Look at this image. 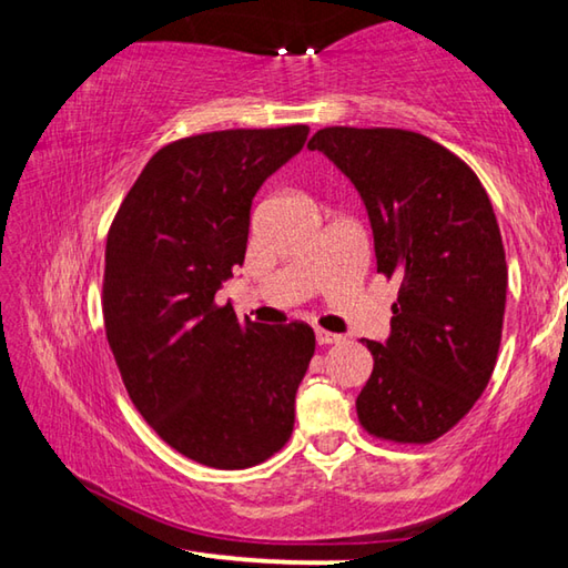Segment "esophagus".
Masks as SVG:
<instances>
[{
  "label": "esophagus",
  "instance_id": "1",
  "mask_svg": "<svg viewBox=\"0 0 568 568\" xmlns=\"http://www.w3.org/2000/svg\"><path fill=\"white\" fill-rule=\"evenodd\" d=\"M315 341H318V345H333V343H341V341H343V335H338V333H328V331L318 328V331H315Z\"/></svg>",
  "mask_w": 568,
  "mask_h": 568
}]
</instances>
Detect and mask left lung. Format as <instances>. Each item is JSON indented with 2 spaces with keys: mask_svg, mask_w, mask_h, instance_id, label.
I'll use <instances>...</instances> for the list:
<instances>
[{
  "mask_svg": "<svg viewBox=\"0 0 568 568\" xmlns=\"http://www.w3.org/2000/svg\"><path fill=\"white\" fill-rule=\"evenodd\" d=\"M307 148L361 192L378 273L400 283L390 338L365 341L361 426L430 444L474 408L501 345L508 267L491 200L464 160L410 130L323 128Z\"/></svg>",
  "mask_w": 568,
  "mask_h": 568,
  "instance_id": "obj_1",
  "label": "left lung"
}]
</instances>
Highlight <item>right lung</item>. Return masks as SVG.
Segmentation results:
<instances>
[{"mask_svg":"<svg viewBox=\"0 0 568 568\" xmlns=\"http://www.w3.org/2000/svg\"><path fill=\"white\" fill-rule=\"evenodd\" d=\"M307 140V124L220 130L150 158L104 247L102 315L134 408L210 468H250L293 434L315 353L307 323L237 321L215 293L245 261L250 205Z\"/></svg>","mask_w":568,"mask_h":568,"instance_id":"1","label":"right lung"}]
</instances>
